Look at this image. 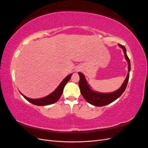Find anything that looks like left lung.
I'll use <instances>...</instances> for the list:
<instances>
[{
  "mask_svg": "<svg viewBox=\"0 0 148 148\" xmlns=\"http://www.w3.org/2000/svg\"><path fill=\"white\" fill-rule=\"evenodd\" d=\"M119 46L123 49L125 59L127 60L128 64V71H130V61L127 55L126 49L124 46L119 44ZM79 76V87L80 89V92L84 99L86 100L89 104H91L95 106H104L110 104V103L114 102L119 98L123 92L125 91L127 88L128 82L129 79L130 74L128 73L127 77L125 79L124 83L117 91H116L112 93H99L95 91H92L88 86V84L85 79L84 76L82 73H78Z\"/></svg>",
  "mask_w": 148,
  "mask_h": 148,
  "instance_id": "1",
  "label": "left lung"
}]
</instances>
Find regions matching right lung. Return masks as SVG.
<instances>
[{"mask_svg":"<svg viewBox=\"0 0 148 148\" xmlns=\"http://www.w3.org/2000/svg\"><path fill=\"white\" fill-rule=\"evenodd\" d=\"M72 74H70L62 82V83L60 84V85L58 88L56 89V90L53 91L51 95L49 96L41 98V99H30L27 97L25 96L24 95H22L25 99L29 101V102L32 103L33 104L36 105V106H47L49 104H52L53 103L57 102L58 100L60 99L61 95H62V92L64 91V88L65 86V84L68 83V82L71 78V77Z\"/></svg>","mask_w":148,"mask_h":148,"instance_id":"obj_1","label":"right lung"}]
</instances>
